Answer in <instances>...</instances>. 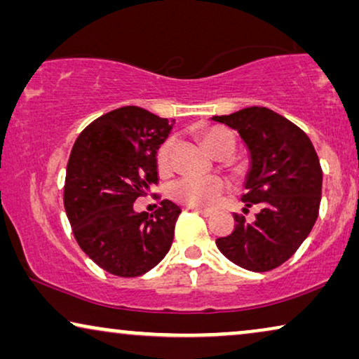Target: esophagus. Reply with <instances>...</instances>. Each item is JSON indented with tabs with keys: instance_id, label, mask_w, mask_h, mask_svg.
<instances>
[{
	"instance_id": "34e87169",
	"label": "esophagus",
	"mask_w": 359,
	"mask_h": 359,
	"mask_svg": "<svg viewBox=\"0 0 359 359\" xmlns=\"http://www.w3.org/2000/svg\"><path fill=\"white\" fill-rule=\"evenodd\" d=\"M191 210H194V212H198L201 215H204V217H208V215L212 214V210L210 209H203V208H189Z\"/></svg>"
}]
</instances>
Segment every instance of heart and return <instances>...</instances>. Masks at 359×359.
<instances>
[{"label": "heart", "mask_w": 359, "mask_h": 359, "mask_svg": "<svg viewBox=\"0 0 359 359\" xmlns=\"http://www.w3.org/2000/svg\"><path fill=\"white\" fill-rule=\"evenodd\" d=\"M204 147L214 156L222 151L235 150V137L224 127H212L203 135ZM171 150H173V139H166L156 151V161L160 170H168L171 161ZM225 188V183L219 176H196L188 175L173 181L170 188L171 198L178 203L189 205V208H209L212 205Z\"/></svg>", "instance_id": "1"}]
</instances>
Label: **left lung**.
I'll return each instance as SVG.
<instances>
[{"label":"left lung","mask_w":359,"mask_h":359,"mask_svg":"<svg viewBox=\"0 0 359 359\" xmlns=\"http://www.w3.org/2000/svg\"><path fill=\"white\" fill-rule=\"evenodd\" d=\"M212 121L237 130L250 154L242 201L259 205L253 222L235 214V229L215 240L230 262L269 271L287 262L316 224L322 168L306 132L268 107L252 106Z\"/></svg>","instance_id":"8db88e82"}]
</instances>
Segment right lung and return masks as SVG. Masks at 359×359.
Instances as JSON below:
<instances>
[{"label": "right lung", "instance_id": "1", "mask_svg": "<svg viewBox=\"0 0 359 359\" xmlns=\"http://www.w3.org/2000/svg\"><path fill=\"white\" fill-rule=\"evenodd\" d=\"M173 122L137 106L93 121L78 135L67 165L63 204L83 252L107 273L140 276L173 243L180 205L135 212L137 198L158 183L156 151Z\"/></svg>", "mask_w": 359, "mask_h": 359}]
</instances>
